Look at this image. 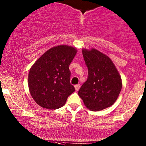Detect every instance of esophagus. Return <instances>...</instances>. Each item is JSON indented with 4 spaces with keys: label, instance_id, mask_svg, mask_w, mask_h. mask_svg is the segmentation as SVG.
I'll use <instances>...</instances> for the list:
<instances>
[{
    "label": "esophagus",
    "instance_id": "esophagus-1",
    "mask_svg": "<svg viewBox=\"0 0 146 146\" xmlns=\"http://www.w3.org/2000/svg\"><path fill=\"white\" fill-rule=\"evenodd\" d=\"M74 88H75V90H76V91H78L79 90V89H80V84H77V85H75L74 86Z\"/></svg>",
    "mask_w": 146,
    "mask_h": 146
}]
</instances>
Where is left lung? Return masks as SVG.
<instances>
[{
	"instance_id": "8db88e82",
	"label": "left lung",
	"mask_w": 146,
	"mask_h": 146,
	"mask_svg": "<svg viewBox=\"0 0 146 146\" xmlns=\"http://www.w3.org/2000/svg\"><path fill=\"white\" fill-rule=\"evenodd\" d=\"M88 69V77L78 94L91 111H98L111 107L122 89V80L111 58L99 50L82 49Z\"/></svg>"
}]
</instances>
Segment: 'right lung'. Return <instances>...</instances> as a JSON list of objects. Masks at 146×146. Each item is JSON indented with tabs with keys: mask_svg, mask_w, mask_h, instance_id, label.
<instances>
[{
	"mask_svg": "<svg viewBox=\"0 0 146 146\" xmlns=\"http://www.w3.org/2000/svg\"><path fill=\"white\" fill-rule=\"evenodd\" d=\"M77 52L74 47L59 45L47 50L29 70L28 87L39 106L56 109L75 92L70 84L69 65Z\"/></svg>",
	"mask_w": 146,
	"mask_h": 146,
	"instance_id": "add662e5",
	"label": "right lung"
}]
</instances>
